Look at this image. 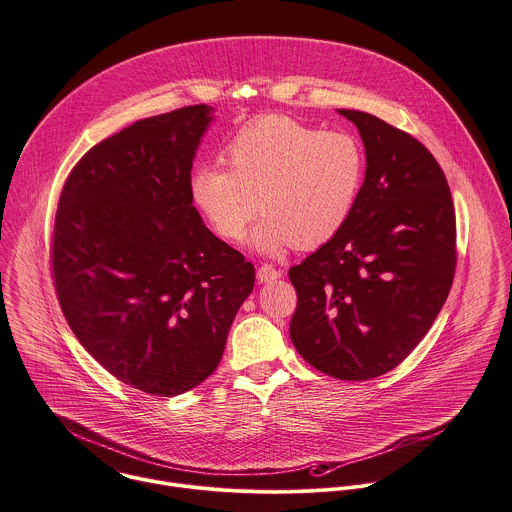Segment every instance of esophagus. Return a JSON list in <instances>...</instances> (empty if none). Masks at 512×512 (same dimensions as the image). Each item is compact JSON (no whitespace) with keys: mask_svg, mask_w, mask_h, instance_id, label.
I'll use <instances>...</instances> for the list:
<instances>
[{"mask_svg":"<svg viewBox=\"0 0 512 512\" xmlns=\"http://www.w3.org/2000/svg\"><path fill=\"white\" fill-rule=\"evenodd\" d=\"M279 277H281V271L275 269V267L269 265V263H263V265L257 269V279H259L261 283H271V281H277Z\"/></svg>","mask_w":512,"mask_h":512,"instance_id":"1","label":"esophagus"}]
</instances>
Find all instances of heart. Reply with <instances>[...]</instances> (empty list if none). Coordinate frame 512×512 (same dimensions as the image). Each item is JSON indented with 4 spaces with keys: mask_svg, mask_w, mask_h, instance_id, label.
<instances>
[{
    "mask_svg": "<svg viewBox=\"0 0 512 512\" xmlns=\"http://www.w3.org/2000/svg\"><path fill=\"white\" fill-rule=\"evenodd\" d=\"M229 169H193L189 193L211 229L241 241L257 211V249L277 253L293 243L315 249L349 221L365 181V149L343 129L323 131L285 115L241 127L225 145Z\"/></svg>",
    "mask_w": 512,
    "mask_h": 512,
    "instance_id": "b5f03b06",
    "label": "heart"
}]
</instances>
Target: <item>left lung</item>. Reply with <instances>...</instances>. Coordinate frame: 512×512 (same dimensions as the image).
<instances>
[{"label": "left lung", "mask_w": 512, "mask_h": 512, "mask_svg": "<svg viewBox=\"0 0 512 512\" xmlns=\"http://www.w3.org/2000/svg\"><path fill=\"white\" fill-rule=\"evenodd\" d=\"M367 173L345 227L289 269L291 341L315 369L369 381L403 363L445 305L457 269L447 177L413 135L353 109Z\"/></svg>", "instance_id": "left-lung-1"}]
</instances>
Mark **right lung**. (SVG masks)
<instances>
[{"label":"right lung","instance_id":"obj_1","mask_svg":"<svg viewBox=\"0 0 512 512\" xmlns=\"http://www.w3.org/2000/svg\"><path fill=\"white\" fill-rule=\"evenodd\" d=\"M211 107L135 121L69 171L51 237L61 311L115 379L181 395L219 365L255 267L215 237L189 193Z\"/></svg>","mask_w":512,"mask_h":512}]
</instances>
